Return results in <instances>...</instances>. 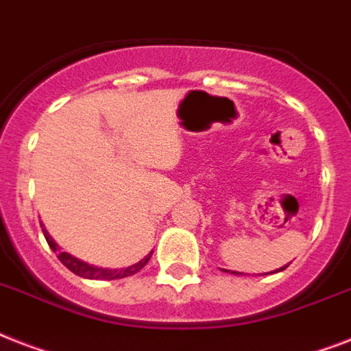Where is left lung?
Here are the masks:
<instances>
[{
    "instance_id": "1",
    "label": "left lung",
    "mask_w": 351,
    "mask_h": 351,
    "mask_svg": "<svg viewBox=\"0 0 351 351\" xmlns=\"http://www.w3.org/2000/svg\"><path fill=\"white\" fill-rule=\"evenodd\" d=\"M279 270H281V269H279ZM283 270H285V267H283ZM232 274H236V272H232Z\"/></svg>"
}]
</instances>
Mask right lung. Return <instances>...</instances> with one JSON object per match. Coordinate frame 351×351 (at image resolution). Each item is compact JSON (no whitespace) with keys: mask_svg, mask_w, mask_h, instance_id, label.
I'll return each mask as SVG.
<instances>
[{"mask_svg":"<svg viewBox=\"0 0 351 351\" xmlns=\"http://www.w3.org/2000/svg\"><path fill=\"white\" fill-rule=\"evenodd\" d=\"M43 234L47 238L48 245H50V249L56 252L57 250V243L52 240V236L48 234L47 229L43 227ZM153 254V252H151ZM151 254H147L146 258L141 259L138 263L131 265V267H126V269H101V267H93V265H88L81 259L73 258L72 254H68V252H59V261H61L68 270H72L73 274L81 276V278H86V279H106V281H111V279H121V278H128V276H133L136 274L138 270H142L146 267V263L149 261Z\"/></svg>","mask_w":351,"mask_h":351,"instance_id":"obj_1","label":"right lung"}]
</instances>
